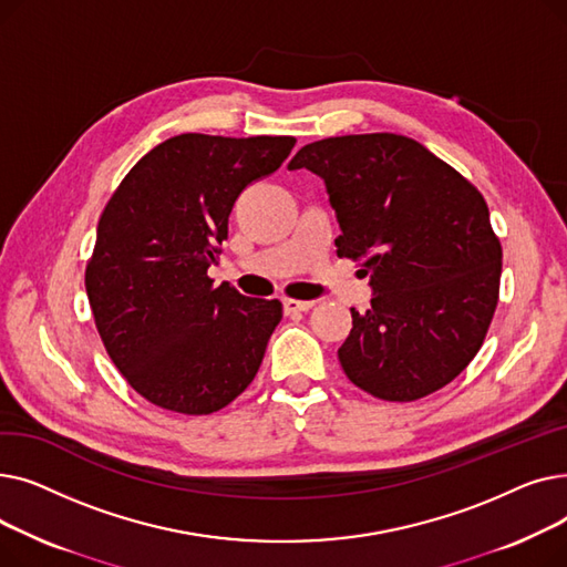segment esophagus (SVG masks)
Here are the masks:
<instances>
[{
	"instance_id": "obj_1",
	"label": "esophagus",
	"mask_w": 567,
	"mask_h": 567,
	"mask_svg": "<svg viewBox=\"0 0 567 567\" xmlns=\"http://www.w3.org/2000/svg\"><path fill=\"white\" fill-rule=\"evenodd\" d=\"M282 303L287 312H308L315 306V301H296V299H285Z\"/></svg>"
}]
</instances>
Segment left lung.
<instances>
[{
    "label": "left lung",
    "instance_id": "left-lung-1",
    "mask_svg": "<svg viewBox=\"0 0 567 567\" xmlns=\"http://www.w3.org/2000/svg\"><path fill=\"white\" fill-rule=\"evenodd\" d=\"M323 178L342 234L338 255L363 259L372 303L351 308L338 359L351 383L421 400L478 353L498 303L501 244L483 195L430 148L395 133L306 144L287 165Z\"/></svg>",
    "mask_w": 567,
    "mask_h": 567
}]
</instances>
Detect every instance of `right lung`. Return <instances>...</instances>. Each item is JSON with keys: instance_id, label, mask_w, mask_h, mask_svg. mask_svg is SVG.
Instances as JSON below:
<instances>
[{"instance_id": "obj_1", "label": "right lung", "mask_w": 567, "mask_h": 567, "mask_svg": "<svg viewBox=\"0 0 567 567\" xmlns=\"http://www.w3.org/2000/svg\"><path fill=\"white\" fill-rule=\"evenodd\" d=\"M293 144L289 135H176L140 158L107 202L86 296L112 363L152 404L206 415L255 379L282 303L214 287L206 271L236 197L274 174Z\"/></svg>"}]
</instances>
